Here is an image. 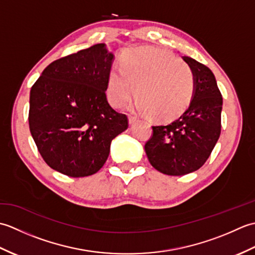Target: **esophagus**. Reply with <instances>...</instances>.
Segmentation results:
<instances>
[{"label":"esophagus","instance_id":"34e87169","mask_svg":"<svg viewBox=\"0 0 255 255\" xmlns=\"http://www.w3.org/2000/svg\"><path fill=\"white\" fill-rule=\"evenodd\" d=\"M129 124H133V123H136L137 121H138V117H136V116H129Z\"/></svg>","mask_w":255,"mask_h":255}]
</instances>
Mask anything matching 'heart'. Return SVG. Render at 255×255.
<instances>
[{"label":"heart","mask_w":255,"mask_h":255,"mask_svg":"<svg viewBox=\"0 0 255 255\" xmlns=\"http://www.w3.org/2000/svg\"><path fill=\"white\" fill-rule=\"evenodd\" d=\"M133 90L139 111L170 121L191 104L195 79L187 64L173 53L158 48H137L125 53L121 69L112 68L106 85L108 101L117 108L130 100Z\"/></svg>","instance_id":"obj_1"}]
</instances>
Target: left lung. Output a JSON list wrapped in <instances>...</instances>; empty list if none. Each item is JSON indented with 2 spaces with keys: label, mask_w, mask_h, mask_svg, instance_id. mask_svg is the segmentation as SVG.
Masks as SVG:
<instances>
[{
  "label": "left lung",
  "mask_w": 255,
  "mask_h": 255,
  "mask_svg": "<svg viewBox=\"0 0 255 255\" xmlns=\"http://www.w3.org/2000/svg\"><path fill=\"white\" fill-rule=\"evenodd\" d=\"M195 79V92L187 110L169 125L152 126L144 144L155 170L166 175H185L198 170L217 143L221 131L223 97L211 70L191 57H183Z\"/></svg>",
  "instance_id": "left-lung-1"
}]
</instances>
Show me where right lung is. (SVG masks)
Segmentation results:
<instances>
[{"instance_id":"add662e5","label":"right lung","mask_w":255,"mask_h":255,"mask_svg":"<svg viewBox=\"0 0 255 255\" xmlns=\"http://www.w3.org/2000/svg\"><path fill=\"white\" fill-rule=\"evenodd\" d=\"M114 55L97 44L51 62L31 86L29 129L42 159L71 177L94 174L104 165L112 140L128 118L106 97Z\"/></svg>"}]
</instances>
